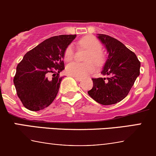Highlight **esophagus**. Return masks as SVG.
I'll list each match as a JSON object with an SVG mask.
<instances>
[{"mask_svg": "<svg viewBox=\"0 0 156 156\" xmlns=\"http://www.w3.org/2000/svg\"><path fill=\"white\" fill-rule=\"evenodd\" d=\"M73 77H74V78H75V80H77V81H82V78H80V77H75V76H73Z\"/></svg>", "mask_w": 156, "mask_h": 156, "instance_id": "1", "label": "esophagus"}]
</instances>
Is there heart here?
Instances as JSON below:
<instances>
[{"mask_svg":"<svg viewBox=\"0 0 156 156\" xmlns=\"http://www.w3.org/2000/svg\"><path fill=\"white\" fill-rule=\"evenodd\" d=\"M78 44L81 48H84L89 50V53L86 57V61L88 62L85 63H80L77 62H71L67 66L66 70L69 75L82 78L95 70V65L93 62H95L97 66H101L104 61V56L101 53V43L94 36H84L79 41ZM73 47L69 45L64 52V59L66 62H69L73 59Z\"/></svg>","mask_w":156,"mask_h":156,"instance_id":"heart-1","label":"heart"}]
</instances>
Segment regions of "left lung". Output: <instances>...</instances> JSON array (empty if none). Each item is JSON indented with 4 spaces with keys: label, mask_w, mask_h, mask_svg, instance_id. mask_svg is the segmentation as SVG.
<instances>
[{
    "label": "left lung",
    "mask_w": 156,
    "mask_h": 156,
    "mask_svg": "<svg viewBox=\"0 0 156 156\" xmlns=\"http://www.w3.org/2000/svg\"><path fill=\"white\" fill-rule=\"evenodd\" d=\"M97 38L104 45L108 57L101 74L103 78H92L94 86L88 94L104 106L122 101L128 94L140 75V62L136 54L125 44L106 34H98Z\"/></svg>",
    "instance_id": "obj_1"
}]
</instances>
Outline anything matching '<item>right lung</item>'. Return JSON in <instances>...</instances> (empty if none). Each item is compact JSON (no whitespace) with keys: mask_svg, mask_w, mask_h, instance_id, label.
Returning <instances> with one entry per match:
<instances>
[{"mask_svg":"<svg viewBox=\"0 0 156 156\" xmlns=\"http://www.w3.org/2000/svg\"><path fill=\"white\" fill-rule=\"evenodd\" d=\"M76 34L51 37L26 53L18 64L13 83L23 106L39 111L50 106L63 77L64 52Z\"/></svg>","mask_w":156,"mask_h":156,"instance_id":"obj_1","label":"right lung"}]
</instances>
